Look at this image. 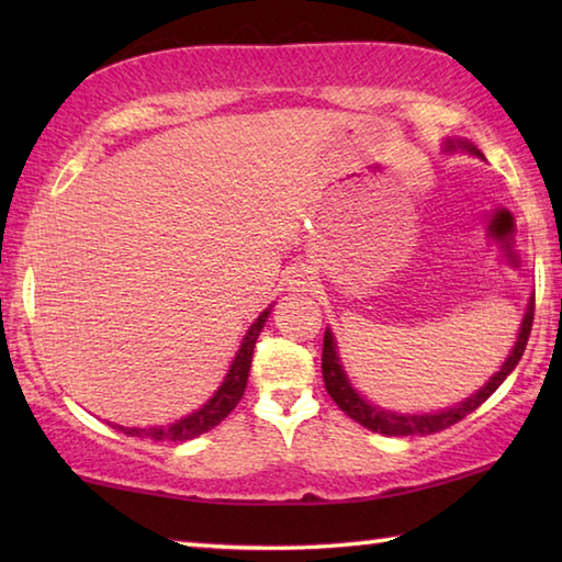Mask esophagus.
I'll use <instances>...</instances> for the list:
<instances>
[{"mask_svg": "<svg viewBox=\"0 0 562 562\" xmlns=\"http://www.w3.org/2000/svg\"><path fill=\"white\" fill-rule=\"evenodd\" d=\"M292 288H297V290H304V288H310V278L307 274H294V280H292Z\"/></svg>", "mask_w": 562, "mask_h": 562, "instance_id": "obj_1", "label": "esophagus"}]
</instances>
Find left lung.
Here are the masks:
<instances>
[{
  "label": "left lung",
  "mask_w": 562,
  "mask_h": 562,
  "mask_svg": "<svg viewBox=\"0 0 562 562\" xmlns=\"http://www.w3.org/2000/svg\"><path fill=\"white\" fill-rule=\"evenodd\" d=\"M443 150H446V154H456V150H463V154L483 158L481 150L475 148L473 144H469V140H463V138H446ZM532 310H536V297H530L528 307H526V315H522V322H520L516 345H513L510 355L506 357V361H503V367L498 369V372L493 374L488 382L479 389V392L471 394L469 398H463L461 404L443 408V412L398 414V412H389V408H382V406H376L372 402H367V398L361 396L355 386H351L345 367H341V361H339L337 341H335V335H331L329 327L325 331V345H322V376H325V386H327L329 396L335 398V404L341 408V412H345L349 418H355L357 424L367 426L369 431H376V434H384V436H414V434L426 436V434L443 431V429H449V426H453L456 422H461L463 416H469L471 412H475V408H479L493 392H496V389L503 382H506V376L513 372V369L518 367V361L522 357V351H526L528 337H530Z\"/></svg>",
  "instance_id": "obj_1"
}]
</instances>
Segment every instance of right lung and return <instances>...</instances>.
Wrapping results in <instances>:
<instances>
[{
  "label": "right lung",
  "mask_w": 562,
  "mask_h": 562,
  "mask_svg": "<svg viewBox=\"0 0 562 562\" xmlns=\"http://www.w3.org/2000/svg\"><path fill=\"white\" fill-rule=\"evenodd\" d=\"M270 310H272V304L265 312H260V317L255 319L250 329L245 331L240 349H237V355L233 357V364H231V369H227V374L223 376L221 386L215 389V394L207 398L201 408H195L193 414H188L183 418H178V422L166 424V426H144V429H138V426H119L116 424L113 429H119L126 436H138V439H150V441H190V439H195V436L211 431L213 426L221 424L223 418L233 412L237 402H240L245 394L247 376H250L255 341H258L265 322H268Z\"/></svg>",
  "instance_id": "add662e5"
}]
</instances>
